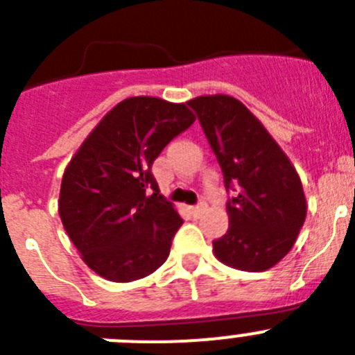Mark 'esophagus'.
<instances>
[{
    "label": "esophagus",
    "mask_w": 355,
    "mask_h": 355,
    "mask_svg": "<svg viewBox=\"0 0 355 355\" xmlns=\"http://www.w3.org/2000/svg\"><path fill=\"white\" fill-rule=\"evenodd\" d=\"M206 208H208V205H206L205 200H200L199 205L193 206V208H192V213H193V215H196V216H200V215H202V213L206 211Z\"/></svg>",
    "instance_id": "obj_1"
}]
</instances>
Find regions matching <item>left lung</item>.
I'll list each match as a JSON object with an SVG mask.
<instances>
[{"label": "left lung", "mask_w": 355, "mask_h": 355, "mask_svg": "<svg viewBox=\"0 0 355 355\" xmlns=\"http://www.w3.org/2000/svg\"><path fill=\"white\" fill-rule=\"evenodd\" d=\"M224 174L229 229L215 256L247 272L268 270L290 252L306 220L302 183L283 149L231 96L188 101Z\"/></svg>", "instance_id": "obj_1"}]
</instances>
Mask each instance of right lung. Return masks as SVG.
<instances>
[{
    "label": "right lung",
    "instance_id": "obj_1",
    "mask_svg": "<svg viewBox=\"0 0 355 355\" xmlns=\"http://www.w3.org/2000/svg\"><path fill=\"white\" fill-rule=\"evenodd\" d=\"M193 121L187 105L130 97L105 115L65 168L62 224L101 277L130 283L168 258L183 218L159 193L150 168Z\"/></svg>",
    "mask_w": 355,
    "mask_h": 355
}]
</instances>
